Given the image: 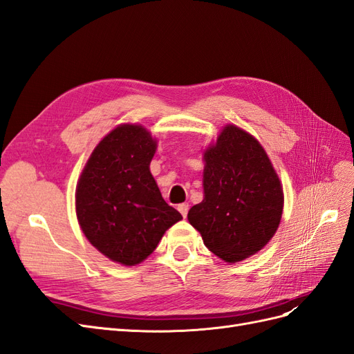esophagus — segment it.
<instances>
[{
	"instance_id": "34e87169",
	"label": "esophagus",
	"mask_w": 354,
	"mask_h": 354,
	"mask_svg": "<svg viewBox=\"0 0 354 354\" xmlns=\"http://www.w3.org/2000/svg\"><path fill=\"white\" fill-rule=\"evenodd\" d=\"M178 211H180L181 216L186 217L187 216V211H189V203H180Z\"/></svg>"
}]
</instances>
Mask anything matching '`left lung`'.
Listing matches in <instances>:
<instances>
[{
  "label": "left lung",
  "mask_w": 354,
  "mask_h": 354,
  "mask_svg": "<svg viewBox=\"0 0 354 354\" xmlns=\"http://www.w3.org/2000/svg\"><path fill=\"white\" fill-rule=\"evenodd\" d=\"M203 201L187 218L207 248L227 263L259 252L279 227L283 190L255 138L226 125L203 152Z\"/></svg>",
  "instance_id": "obj_1"
}]
</instances>
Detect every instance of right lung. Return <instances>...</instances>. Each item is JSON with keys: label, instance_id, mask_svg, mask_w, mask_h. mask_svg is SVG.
Here are the masks:
<instances>
[{"label": "right lung", "instance_id": "obj_1", "mask_svg": "<svg viewBox=\"0 0 354 354\" xmlns=\"http://www.w3.org/2000/svg\"><path fill=\"white\" fill-rule=\"evenodd\" d=\"M156 140L145 127H116L95 146L80 177L75 207L85 238L112 261L146 260L180 221L151 174Z\"/></svg>", "mask_w": 354, "mask_h": 354}]
</instances>
